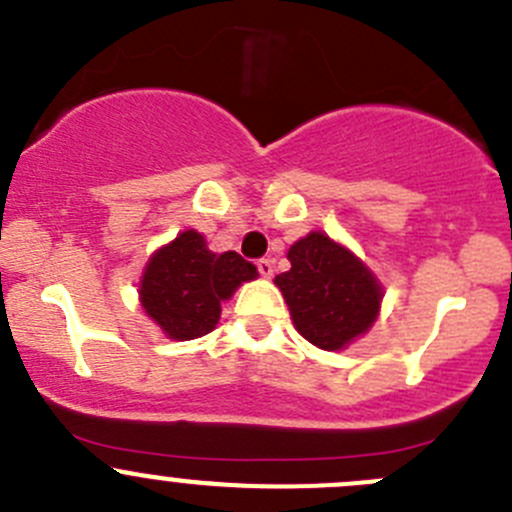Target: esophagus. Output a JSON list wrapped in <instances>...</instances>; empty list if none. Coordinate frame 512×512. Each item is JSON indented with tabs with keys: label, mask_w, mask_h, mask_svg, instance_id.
<instances>
[{
	"label": "esophagus",
	"mask_w": 512,
	"mask_h": 512,
	"mask_svg": "<svg viewBox=\"0 0 512 512\" xmlns=\"http://www.w3.org/2000/svg\"><path fill=\"white\" fill-rule=\"evenodd\" d=\"M257 270H260L262 277H272V272H275V262H272L270 257H260V260H257Z\"/></svg>",
	"instance_id": "34e87169"
}]
</instances>
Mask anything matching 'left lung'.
Here are the masks:
<instances>
[{"label":"left lung","mask_w":512,"mask_h":512,"mask_svg":"<svg viewBox=\"0 0 512 512\" xmlns=\"http://www.w3.org/2000/svg\"><path fill=\"white\" fill-rule=\"evenodd\" d=\"M287 272L275 277L297 332L314 347H347L374 324L381 287L369 270L322 232H309L287 252Z\"/></svg>","instance_id":"left-lung-1"}]
</instances>
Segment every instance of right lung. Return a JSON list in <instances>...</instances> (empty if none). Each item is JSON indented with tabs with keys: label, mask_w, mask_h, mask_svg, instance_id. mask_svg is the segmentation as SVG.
Segmentation results:
<instances>
[{
	"label": "right lung",
	"mask_w": 512,
	"mask_h": 512,
	"mask_svg": "<svg viewBox=\"0 0 512 512\" xmlns=\"http://www.w3.org/2000/svg\"><path fill=\"white\" fill-rule=\"evenodd\" d=\"M255 277L257 267L245 257L215 255L200 232L185 230L148 262L141 304L170 339H195L213 332L220 304Z\"/></svg>",
	"instance_id": "1"
}]
</instances>
